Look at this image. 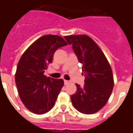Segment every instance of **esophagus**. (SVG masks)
<instances>
[{"label":"esophagus","instance_id":"obj_1","mask_svg":"<svg viewBox=\"0 0 133 133\" xmlns=\"http://www.w3.org/2000/svg\"><path fill=\"white\" fill-rule=\"evenodd\" d=\"M69 83H70V81L64 80V84H65V85H67V84H68Z\"/></svg>","mask_w":133,"mask_h":133}]
</instances>
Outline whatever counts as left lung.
Wrapping results in <instances>:
<instances>
[{
	"label": "left lung",
	"mask_w": 133,
	"mask_h": 133,
	"mask_svg": "<svg viewBox=\"0 0 133 133\" xmlns=\"http://www.w3.org/2000/svg\"><path fill=\"white\" fill-rule=\"evenodd\" d=\"M64 38L83 64L85 76L83 87L76 84L77 91L71 96V102L81 113L94 114L104 107L111 95L114 80L110 65L100 47L88 35Z\"/></svg>",
	"instance_id": "obj_1"
}]
</instances>
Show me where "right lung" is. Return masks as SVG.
<instances>
[{"label": "right lung", "instance_id": "1", "mask_svg": "<svg viewBox=\"0 0 133 133\" xmlns=\"http://www.w3.org/2000/svg\"><path fill=\"white\" fill-rule=\"evenodd\" d=\"M67 45L58 35H43L29 47L18 62L15 74L18 95L25 107L35 114H45L55 105L64 82L46 77L44 72L55 51Z\"/></svg>", "mask_w": 133, "mask_h": 133}]
</instances>
